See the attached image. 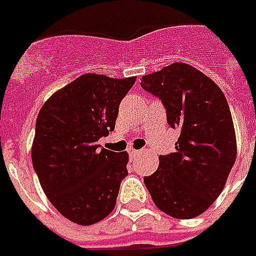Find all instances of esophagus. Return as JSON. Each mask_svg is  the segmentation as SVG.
<instances>
[{"mask_svg":"<svg viewBox=\"0 0 256 256\" xmlns=\"http://www.w3.org/2000/svg\"><path fill=\"white\" fill-rule=\"evenodd\" d=\"M140 154H141V150H128V155H130V158H136V156H138Z\"/></svg>","mask_w":256,"mask_h":256,"instance_id":"obj_1","label":"esophagus"}]
</instances>
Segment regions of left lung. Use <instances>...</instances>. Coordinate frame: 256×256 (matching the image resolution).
Masks as SVG:
<instances>
[{
  "mask_svg": "<svg viewBox=\"0 0 256 256\" xmlns=\"http://www.w3.org/2000/svg\"><path fill=\"white\" fill-rule=\"evenodd\" d=\"M141 88L162 100L167 123L180 130L176 152L159 156L145 186L163 212L194 218L220 196L236 160L229 104L214 80L185 63L145 75Z\"/></svg>",
  "mask_w": 256,
  "mask_h": 256,
  "instance_id": "8db88e82",
  "label": "left lung"
}]
</instances>
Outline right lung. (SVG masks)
<instances>
[{
  "mask_svg": "<svg viewBox=\"0 0 256 256\" xmlns=\"http://www.w3.org/2000/svg\"><path fill=\"white\" fill-rule=\"evenodd\" d=\"M136 76L115 79L84 74L44 104L36 123L32 166L60 214L78 225L104 220L128 176V152L100 148L115 128L119 104Z\"/></svg>",
  "mask_w": 256,
  "mask_h": 256,
  "instance_id": "add662e5",
  "label": "right lung"
}]
</instances>
